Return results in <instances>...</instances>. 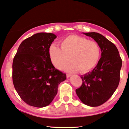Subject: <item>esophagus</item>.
I'll return each mask as SVG.
<instances>
[{"label":"esophagus","mask_w":129,"mask_h":129,"mask_svg":"<svg viewBox=\"0 0 129 129\" xmlns=\"http://www.w3.org/2000/svg\"><path fill=\"white\" fill-rule=\"evenodd\" d=\"M70 76H71V75H70V74H67V78H69Z\"/></svg>","instance_id":"esophagus-1"}]
</instances>
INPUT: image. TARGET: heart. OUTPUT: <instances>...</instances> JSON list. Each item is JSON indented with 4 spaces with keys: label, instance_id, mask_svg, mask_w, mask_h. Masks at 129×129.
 <instances>
[{
    "label": "heart",
    "instance_id": "b5f03b06",
    "mask_svg": "<svg viewBox=\"0 0 129 129\" xmlns=\"http://www.w3.org/2000/svg\"><path fill=\"white\" fill-rule=\"evenodd\" d=\"M60 48L53 44L49 48V55L53 66L59 70L66 67L70 72L81 73L90 71L97 66L101 57L99 44L84 37L72 35L60 42Z\"/></svg>",
    "mask_w": 129,
    "mask_h": 129
}]
</instances>
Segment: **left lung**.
<instances>
[{
	"mask_svg": "<svg viewBox=\"0 0 129 129\" xmlns=\"http://www.w3.org/2000/svg\"><path fill=\"white\" fill-rule=\"evenodd\" d=\"M90 37L101 49V58L91 72L81 76L82 85L76 93L81 101L90 107H98L112 96L119 85L122 59L116 46L97 32L83 33Z\"/></svg>",
	"mask_w": 129,
	"mask_h": 129,
	"instance_id": "left-lung-1",
	"label": "left lung"
}]
</instances>
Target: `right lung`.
I'll return each instance as SVG.
<instances>
[{
  "mask_svg": "<svg viewBox=\"0 0 129 129\" xmlns=\"http://www.w3.org/2000/svg\"><path fill=\"white\" fill-rule=\"evenodd\" d=\"M56 37L52 33L35 34L22 41L14 57V87L29 105H48L57 94L58 85L66 80V73L54 67L49 55V47Z\"/></svg>",
  "mask_w": 129,
  "mask_h": 129,
  "instance_id": "add662e5",
  "label": "right lung"
}]
</instances>
